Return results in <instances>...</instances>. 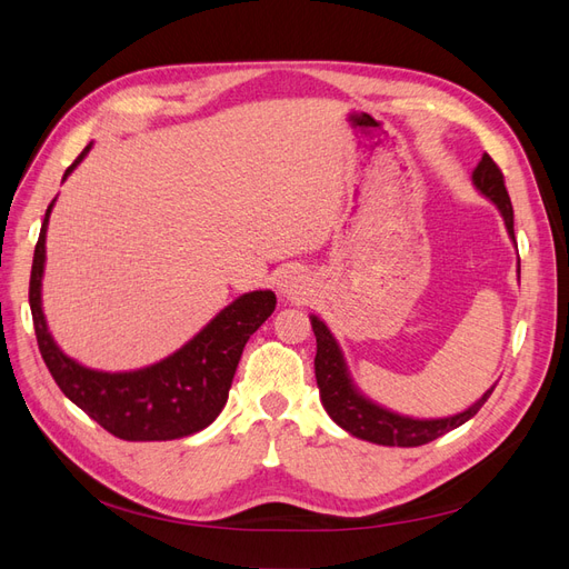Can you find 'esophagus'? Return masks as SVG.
<instances>
[{"label":"esophagus","instance_id":"34e87169","mask_svg":"<svg viewBox=\"0 0 569 569\" xmlns=\"http://www.w3.org/2000/svg\"><path fill=\"white\" fill-rule=\"evenodd\" d=\"M278 289H280V295L291 297V299L306 295V274L297 268L282 270L280 278H278Z\"/></svg>","mask_w":569,"mask_h":569}]
</instances>
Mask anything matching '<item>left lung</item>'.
Instances as JSON below:
<instances>
[{
  "mask_svg": "<svg viewBox=\"0 0 569 569\" xmlns=\"http://www.w3.org/2000/svg\"><path fill=\"white\" fill-rule=\"evenodd\" d=\"M472 182L479 189L481 194L487 199H491L498 211H501L508 234L515 239V230H512V203L508 197V189L503 182V173L501 168L493 163V159L489 153L481 157V161L477 163L475 173H472ZM520 263V261H518ZM520 272V268H518ZM311 325L316 332V341H318V353H316V380L320 387V399L322 406L341 429H347L349 435L366 439L372 443L380 446H422L435 441L439 437H443L451 429L460 427L462 422H468L470 418L477 416V410L487 403V399L491 396V391L496 389V385L491 389L485 391L481 399L470 406L468 410L458 412V416L451 418H439V420H416V418H406L399 416V412H391L382 406L372 403L370 399H366L360 393L347 370V363H343V356L337 339L332 337V332L327 330V325L311 316Z\"/></svg>",
  "mask_w": 569,
  "mask_h": 569,
  "instance_id": "8db88e82",
  "label": "left lung"
}]
</instances>
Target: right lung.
Instances as JSON below:
<instances>
[{
    "mask_svg": "<svg viewBox=\"0 0 569 569\" xmlns=\"http://www.w3.org/2000/svg\"><path fill=\"white\" fill-rule=\"evenodd\" d=\"M90 147L92 142L68 166L63 180L73 173ZM51 206L54 201L44 213L36 256H32L28 297L38 347L54 382L68 399L118 439L168 441L201 432L226 406L247 341L270 318L278 299L270 289L242 295L222 308L180 351L149 368L132 372L84 368L57 347L42 313L44 237Z\"/></svg>",
    "mask_w": 569,
    "mask_h": 569,
    "instance_id": "1",
    "label": "right lung"
}]
</instances>
